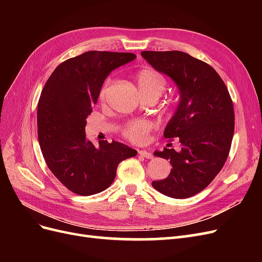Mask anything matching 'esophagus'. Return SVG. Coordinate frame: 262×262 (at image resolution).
Masks as SVG:
<instances>
[{
	"instance_id": "1",
	"label": "esophagus",
	"mask_w": 262,
	"mask_h": 262,
	"mask_svg": "<svg viewBox=\"0 0 262 262\" xmlns=\"http://www.w3.org/2000/svg\"><path fill=\"white\" fill-rule=\"evenodd\" d=\"M139 154L141 156H143L145 158H153V155L150 154L148 150H145V149H139Z\"/></svg>"
}]
</instances>
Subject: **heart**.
Listing matches in <instances>:
<instances>
[{
  "label": "heart",
  "mask_w": 262,
  "mask_h": 262,
  "mask_svg": "<svg viewBox=\"0 0 262 262\" xmlns=\"http://www.w3.org/2000/svg\"><path fill=\"white\" fill-rule=\"evenodd\" d=\"M112 78L108 80L102 85L99 99L104 100L107 96L109 87L112 85ZM137 84L140 94L154 93L161 96V94L165 90V80L161 74L153 70H142L137 74ZM152 129V123L148 121H134L124 126L123 134L126 139L134 142V143H141L146 138L147 132Z\"/></svg>",
  "instance_id": "1"
}]
</instances>
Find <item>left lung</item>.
<instances>
[{
    "instance_id": "1",
    "label": "left lung",
    "mask_w": 262,
    "mask_h": 262,
    "mask_svg": "<svg viewBox=\"0 0 262 262\" xmlns=\"http://www.w3.org/2000/svg\"><path fill=\"white\" fill-rule=\"evenodd\" d=\"M142 58L175 83L179 101L164 137L178 138L180 150L165 147L154 155L168 160L170 173L152 186L161 193L186 199L208 187L225 164L234 134V109L216 71L182 51H142Z\"/></svg>"
}]
</instances>
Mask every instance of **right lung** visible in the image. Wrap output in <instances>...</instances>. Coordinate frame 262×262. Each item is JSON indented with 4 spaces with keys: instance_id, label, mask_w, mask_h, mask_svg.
Listing matches in <instances>:
<instances>
[{
    "instance_id": "1",
    "label": "right lung",
    "mask_w": 262,
    "mask_h": 262,
    "mask_svg": "<svg viewBox=\"0 0 262 262\" xmlns=\"http://www.w3.org/2000/svg\"><path fill=\"white\" fill-rule=\"evenodd\" d=\"M137 58L129 52L87 51L62 62L47 81L38 102V140L53 175L71 191L91 195L115 180L122 161L138 154L120 142L86 139L91 115L107 76Z\"/></svg>"
}]
</instances>
